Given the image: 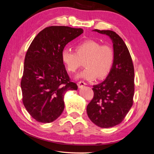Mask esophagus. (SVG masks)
Wrapping results in <instances>:
<instances>
[{"label":"esophagus","mask_w":154,"mask_h":154,"mask_svg":"<svg viewBox=\"0 0 154 154\" xmlns=\"http://www.w3.org/2000/svg\"><path fill=\"white\" fill-rule=\"evenodd\" d=\"M85 85H86V83L84 81H79L77 82V86L79 88H81L82 87H83V86Z\"/></svg>","instance_id":"esophagus-1"}]
</instances>
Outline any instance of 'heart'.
Listing matches in <instances>:
<instances>
[{
    "instance_id": "heart-1",
    "label": "heart",
    "mask_w": 154,
    "mask_h": 154,
    "mask_svg": "<svg viewBox=\"0 0 154 154\" xmlns=\"http://www.w3.org/2000/svg\"><path fill=\"white\" fill-rule=\"evenodd\" d=\"M76 53L69 49H63L62 61L69 72L73 73L79 68L81 60L85 59L86 68L78 77L87 81L104 78L111 72L114 61V52L111 47L101 45L98 42L87 39L76 46Z\"/></svg>"
}]
</instances>
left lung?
<instances>
[{
	"label": "left lung",
	"mask_w": 154,
	"mask_h": 154,
	"mask_svg": "<svg viewBox=\"0 0 154 154\" xmlns=\"http://www.w3.org/2000/svg\"><path fill=\"white\" fill-rule=\"evenodd\" d=\"M92 31L108 36L113 44L114 61L111 72L100 84L93 86L94 96L86 112L94 124L102 128L120 124L133 105L134 68L124 42L112 30Z\"/></svg>",
	"instance_id": "8db88e82"
}]
</instances>
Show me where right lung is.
Wrapping results in <instances>:
<instances>
[{"label":"right lung","instance_id":"1","mask_svg":"<svg viewBox=\"0 0 154 154\" xmlns=\"http://www.w3.org/2000/svg\"><path fill=\"white\" fill-rule=\"evenodd\" d=\"M83 33L82 29L51 26L34 38L27 51L21 87L23 103L34 119L50 123L61 115L66 92L77 90L62 61L69 42Z\"/></svg>","mask_w":154,"mask_h":154}]
</instances>
